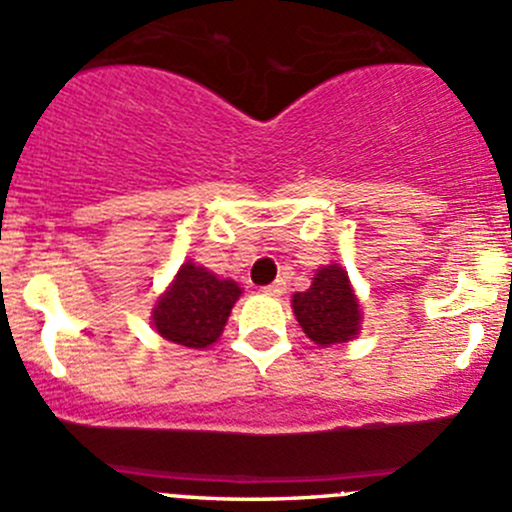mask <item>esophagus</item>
Listing matches in <instances>:
<instances>
[{"label":"esophagus","instance_id":"1","mask_svg":"<svg viewBox=\"0 0 512 512\" xmlns=\"http://www.w3.org/2000/svg\"><path fill=\"white\" fill-rule=\"evenodd\" d=\"M285 289H287L285 280H275V282H272V285L262 287V292L270 294V297H280V294H285Z\"/></svg>","mask_w":512,"mask_h":512}]
</instances>
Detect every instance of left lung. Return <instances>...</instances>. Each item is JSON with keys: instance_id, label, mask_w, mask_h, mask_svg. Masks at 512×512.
<instances>
[{"instance_id": "obj_1", "label": "left lung", "mask_w": 512, "mask_h": 512, "mask_svg": "<svg viewBox=\"0 0 512 512\" xmlns=\"http://www.w3.org/2000/svg\"><path fill=\"white\" fill-rule=\"evenodd\" d=\"M292 309L304 334L322 347L349 342L359 332V302L339 265L322 267L307 292L294 294Z\"/></svg>"}]
</instances>
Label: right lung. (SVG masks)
<instances>
[{"label": "right lung", "mask_w": 512, "mask_h": 512, "mask_svg": "<svg viewBox=\"0 0 512 512\" xmlns=\"http://www.w3.org/2000/svg\"><path fill=\"white\" fill-rule=\"evenodd\" d=\"M240 287L232 280H218L205 267L185 262L175 282L153 309L156 332L168 342L188 349H205L223 334Z\"/></svg>", "instance_id": "right-lung-1"}]
</instances>
